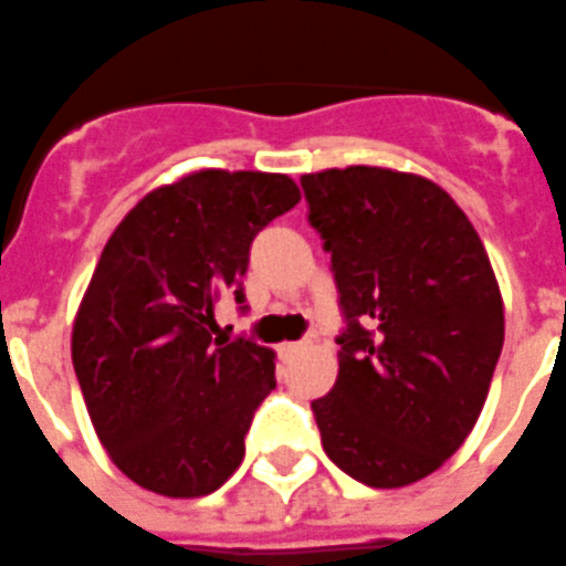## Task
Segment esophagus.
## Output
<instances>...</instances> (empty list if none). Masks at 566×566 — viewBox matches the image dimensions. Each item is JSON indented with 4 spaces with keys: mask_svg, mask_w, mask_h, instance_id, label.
<instances>
[{
    "mask_svg": "<svg viewBox=\"0 0 566 566\" xmlns=\"http://www.w3.org/2000/svg\"><path fill=\"white\" fill-rule=\"evenodd\" d=\"M303 343H280L277 346V355L283 357V360H289V357L294 355V352H301Z\"/></svg>",
    "mask_w": 566,
    "mask_h": 566,
    "instance_id": "34e87169",
    "label": "esophagus"
}]
</instances>
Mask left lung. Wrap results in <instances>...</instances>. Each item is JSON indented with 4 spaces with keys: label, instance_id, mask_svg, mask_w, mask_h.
<instances>
[{
    "label": "left lung",
    "instance_id": "8db88e82",
    "mask_svg": "<svg viewBox=\"0 0 566 566\" xmlns=\"http://www.w3.org/2000/svg\"><path fill=\"white\" fill-rule=\"evenodd\" d=\"M346 329L337 380L312 400L326 455L366 486L427 478L475 427L504 346V303L458 202L378 166L303 174Z\"/></svg>",
    "mask_w": 566,
    "mask_h": 566
}]
</instances>
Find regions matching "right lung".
Listing matches in <instances>:
<instances>
[{
  "label": "right lung",
  "instance_id": "1",
  "mask_svg": "<svg viewBox=\"0 0 566 566\" xmlns=\"http://www.w3.org/2000/svg\"><path fill=\"white\" fill-rule=\"evenodd\" d=\"M297 202L286 174L206 168L154 188L105 243L71 357L99 441L143 490L200 499L243 461L274 352L214 340V306L245 303L251 240Z\"/></svg>",
  "mask_w": 566,
  "mask_h": 566
}]
</instances>
